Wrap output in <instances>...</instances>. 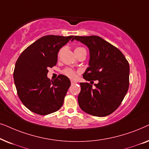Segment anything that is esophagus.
<instances>
[{
	"label": "esophagus",
	"mask_w": 149,
	"mask_h": 149,
	"mask_svg": "<svg viewBox=\"0 0 149 149\" xmlns=\"http://www.w3.org/2000/svg\"><path fill=\"white\" fill-rule=\"evenodd\" d=\"M70 82H71V84H72V85H73V84H75V83H77L76 81H73V80H71Z\"/></svg>",
	"instance_id": "1"
}]
</instances>
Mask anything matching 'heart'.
I'll return each instance as SVG.
<instances>
[{"label": "heart", "instance_id": "b5f03b06", "mask_svg": "<svg viewBox=\"0 0 149 149\" xmlns=\"http://www.w3.org/2000/svg\"><path fill=\"white\" fill-rule=\"evenodd\" d=\"M82 49H85L83 47H77L75 48V50L74 52H77V51H79V50H82ZM61 53V50L58 53V56H60ZM63 74L66 75V76H67L68 77H69V78H71V79H74L76 77V72H75L74 70H73L71 68H66L64 69V70H63Z\"/></svg>", "mask_w": 149, "mask_h": 149}]
</instances>
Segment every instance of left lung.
I'll return each mask as SVG.
<instances>
[{
  "label": "left lung",
  "instance_id": "left-lung-1",
  "mask_svg": "<svg viewBox=\"0 0 149 149\" xmlns=\"http://www.w3.org/2000/svg\"><path fill=\"white\" fill-rule=\"evenodd\" d=\"M88 47L89 67L83 74L86 81L98 83L93 85L81 83L79 105L89 115L105 117L121 104L130 85V65L119 49L98 36H74Z\"/></svg>",
  "mask_w": 149,
  "mask_h": 149
}]
</instances>
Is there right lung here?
<instances>
[{
  "label": "right lung",
  "instance_id": "1",
  "mask_svg": "<svg viewBox=\"0 0 149 149\" xmlns=\"http://www.w3.org/2000/svg\"><path fill=\"white\" fill-rule=\"evenodd\" d=\"M74 36L47 35L38 38L22 53L15 63L14 82L20 100L40 115L54 113L62 107L70 81L60 74L47 78L48 68L56 66L58 54Z\"/></svg>",
  "mask_w": 149,
  "mask_h": 149
}]
</instances>
